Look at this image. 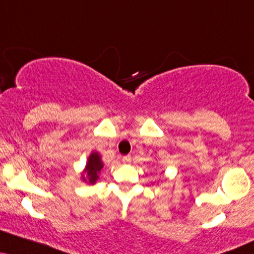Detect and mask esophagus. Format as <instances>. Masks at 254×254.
Listing matches in <instances>:
<instances>
[{
	"instance_id": "34e87169",
	"label": "esophagus",
	"mask_w": 254,
	"mask_h": 254,
	"mask_svg": "<svg viewBox=\"0 0 254 254\" xmlns=\"http://www.w3.org/2000/svg\"><path fill=\"white\" fill-rule=\"evenodd\" d=\"M122 161H123V163H125V164L130 163V162H131V156H130V155H127V156H123V158H122Z\"/></svg>"
}]
</instances>
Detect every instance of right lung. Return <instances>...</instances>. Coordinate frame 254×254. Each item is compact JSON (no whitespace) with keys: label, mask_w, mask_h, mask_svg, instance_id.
<instances>
[{"label":"right lung","mask_w":254,"mask_h":254,"mask_svg":"<svg viewBox=\"0 0 254 254\" xmlns=\"http://www.w3.org/2000/svg\"><path fill=\"white\" fill-rule=\"evenodd\" d=\"M103 168V163L100 161V156L97 152L91 154L88 157V163L86 164V173L88 175V181L90 183H94L98 180V173Z\"/></svg>","instance_id":"add662e5"}]
</instances>
